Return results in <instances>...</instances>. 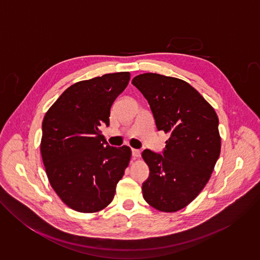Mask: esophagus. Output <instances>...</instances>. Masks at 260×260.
<instances>
[{
    "label": "esophagus",
    "instance_id": "1",
    "mask_svg": "<svg viewBox=\"0 0 260 260\" xmlns=\"http://www.w3.org/2000/svg\"><path fill=\"white\" fill-rule=\"evenodd\" d=\"M140 154H141L140 150H138V149H132V155H133L135 158L139 157V156H140Z\"/></svg>",
    "mask_w": 260,
    "mask_h": 260
}]
</instances>
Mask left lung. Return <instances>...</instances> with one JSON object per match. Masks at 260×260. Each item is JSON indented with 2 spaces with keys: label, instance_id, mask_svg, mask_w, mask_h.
<instances>
[{
  "label": "left lung",
  "instance_id": "left-lung-1",
  "mask_svg": "<svg viewBox=\"0 0 260 260\" xmlns=\"http://www.w3.org/2000/svg\"><path fill=\"white\" fill-rule=\"evenodd\" d=\"M132 83L149 103L157 129L170 136L162 154L142 152L150 171L142 185L143 198L158 211L177 212L204 189L219 158L217 114L184 80L145 73Z\"/></svg>",
  "mask_w": 260,
  "mask_h": 260
}]
</instances>
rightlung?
<instances>
[{"mask_svg":"<svg viewBox=\"0 0 260 260\" xmlns=\"http://www.w3.org/2000/svg\"><path fill=\"white\" fill-rule=\"evenodd\" d=\"M131 79L128 72L105 74L67 88L42 122L41 155L51 187L71 209L95 213L113 201L132 150L112 147L100 131Z\"/></svg>","mask_w":260,"mask_h":260,"instance_id":"obj_1","label":"right lung"}]
</instances>
